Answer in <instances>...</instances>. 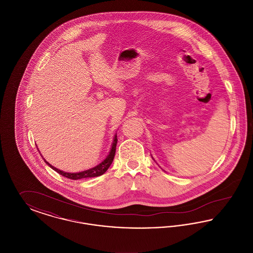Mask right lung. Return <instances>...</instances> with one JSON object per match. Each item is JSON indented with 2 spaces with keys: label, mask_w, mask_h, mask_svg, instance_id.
<instances>
[{
  "label": "right lung",
  "mask_w": 253,
  "mask_h": 253,
  "mask_svg": "<svg viewBox=\"0 0 253 253\" xmlns=\"http://www.w3.org/2000/svg\"><path fill=\"white\" fill-rule=\"evenodd\" d=\"M117 143H118V137H117V134H115L111 150H110L108 156L106 157V158L102 162H100L98 165H96V167L86 169V170H83V171H80V172H64L59 169L53 167L52 165L49 164L48 162L45 161V163L48 164L49 166L53 169H55L58 173L63 175L64 177L73 179V180H78V179H82V178H88V177H96V176H99V175L103 174L108 169L109 167L111 166V164L114 160V157H115V154H116Z\"/></svg>",
  "instance_id": "obj_1"
}]
</instances>
